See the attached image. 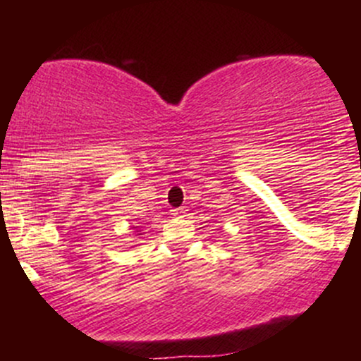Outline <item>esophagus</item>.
I'll return each instance as SVG.
<instances>
[{
  "mask_svg": "<svg viewBox=\"0 0 361 361\" xmlns=\"http://www.w3.org/2000/svg\"><path fill=\"white\" fill-rule=\"evenodd\" d=\"M183 214H185V209H175V210H173V215H175V217H183Z\"/></svg>",
  "mask_w": 361,
  "mask_h": 361,
  "instance_id": "1",
  "label": "esophagus"
}]
</instances>
